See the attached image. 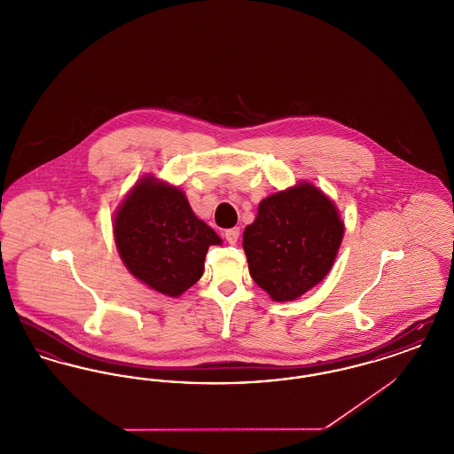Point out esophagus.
<instances>
[{"instance_id": "1", "label": "esophagus", "mask_w": 454, "mask_h": 454, "mask_svg": "<svg viewBox=\"0 0 454 454\" xmlns=\"http://www.w3.org/2000/svg\"><path fill=\"white\" fill-rule=\"evenodd\" d=\"M224 238H226L228 243L235 245L238 241V238H239V228H230V230H226V231H224Z\"/></svg>"}]
</instances>
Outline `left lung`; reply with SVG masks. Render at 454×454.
Masks as SVG:
<instances>
[{
  "mask_svg": "<svg viewBox=\"0 0 454 454\" xmlns=\"http://www.w3.org/2000/svg\"><path fill=\"white\" fill-rule=\"evenodd\" d=\"M342 237L333 202L313 185L272 194L243 233L250 276L274 301H293L328 274Z\"/></svg>",
  "mask_w": 454,
  "mask_h": 454,
  "instance_id": "obj_1",
  "label": "left lung"
}]
</instances>
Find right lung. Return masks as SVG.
<instances>
[{"label":"right lung","mask_w":454,"mask_h":454,"mask_svg":"<svg viewBox=\"0 0 454 454\" xmlns=\"http://www.w3.org/2000/svg\"><path fill=\"white\" fill-rule=\"evenodd\" d=\"M115 243L130 274L161 294L180 296L200 279L213 228L197 219L185 195L143 178L122 202L114 221Z\"/></svg>","instance_id":"add662e5"}]
</instances>
